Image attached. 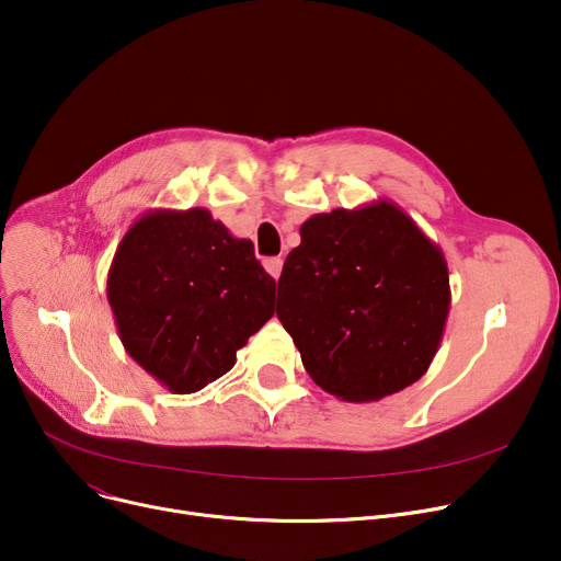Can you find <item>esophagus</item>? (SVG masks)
I'll return each instance as SVG.
<instances>
[{"label": "esophagus", "instance_id": "34e87169", "mask_svg": "<svg viewBox=\"0 0 561 561\" xmlns=\"http://www.w3.org/2000/svg\"><path fill=\"white\" fill-rule=\"evenodd\" d=\"M282 265H284L282 256H268V259H263V268L268 271L275 279L282 275Z\"/></svg>", "mask_w": 561, "mask_h": 561}]
</instances>
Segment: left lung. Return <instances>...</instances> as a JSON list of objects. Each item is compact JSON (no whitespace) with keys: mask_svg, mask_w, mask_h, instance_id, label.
Masks as SVG:
<instances>
[{"mask_svg":"<svg viewBox=\"0 0 561 561\" xmlns=\"http://www.w3.org/2000/svg\"><path fill=\"white\" fill-rule=\"evenodd\" d=\"M300 236L277 284V318L311 379L347 402L414 385L448 318L444 254L389 202L313 216Z\"/></svg>","mask_w":561,"mask_h":561,"instance_id":"left-lung-1","label":"left lung"}]
</instances>
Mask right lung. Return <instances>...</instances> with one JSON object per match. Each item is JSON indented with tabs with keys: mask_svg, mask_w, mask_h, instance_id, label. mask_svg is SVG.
Masks as SVG:
<instances>
[{
	"mask_svg": "<svg viewBox=\"0 0 561 561\" xmlns=\"http://www.w3.org/2000/svg\"><path fill=\"white\" fill-rule=\"evenodd\" d=\"M108 302L129 355L172 393H195L275 313V279L209 211H157L117 248Z\"/></svg>",
	"mask_w": 561,
	"mask_h": 561,
	"instance_id": "obj_1",
	"label": "right lung"
}]
</instances>
